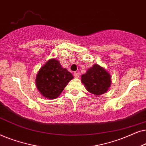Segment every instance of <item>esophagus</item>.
<instances>
[{"label": "esophagus", "instance_id": "1", "mask_svg": "<svg viewBox=\"0 0 146 146\" xmlns=\"http://www.w3.org/2000/svg\"><path fill=\"white\" fill-rule=\"evenodd\" d=\"M74 76L76 78H78L80 77V74H79V73H78V72H74Z\"/></svg>", "mask_w": 146, "mask_h": 146}]
</instances>
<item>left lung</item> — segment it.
<instances>
[{
    "label": "left lung",
    "instance_id": "1",
    "mask_svg": "<svg viewBox=\"0 0 146 146\" xmlns=\"http://www.w3.org/2000/svg\"><path fill=\"white\" fill-rule=\"evenodd\" d=\"M82 82L89 92L98 96L108 91L111 84V78L105 69L94 64L82 76Z\"/></svg>",
    "mask_w": 146,
    "mask_h": 146
}]
</instances>
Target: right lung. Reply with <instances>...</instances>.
Listing matches in <instances>:
<instances>
[{
	"label": "right lung",
	"instance_id": "1",
	"mask_svg": "<svg viewBox=\"0 0 146 146\" xmlns=\"http://www.w3.org/2000/svg\"><path fill=\"white\" fill-rule=\"evenodd\" d=\"M74 78L72 74L55 59H51L40 70L36 76V87L41 94L49 99L59 95Z\"/></svg>",
	"mask_w": 146,
	"mask_h": 146
}]
</instances>
